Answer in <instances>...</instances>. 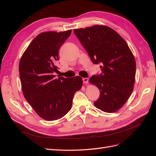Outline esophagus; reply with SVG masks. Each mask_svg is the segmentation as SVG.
Returning <instances> with one entry per match:
<instances>
[{
	"mask_svg": "<svg viewBox=\"0 0 156 156\" xmlns=\"http://www.w3.org/2000/svg\"><path fill=\"white\" fill-rule=\"evenodd\" d=\"M83 81L84 84H87L88 82V78H83Z\"/></svg>",
	"mask_w": 156,
	"mask_h": 156,
	"instance_id": "esophagus-1",
	"label": "esophagus"
}]
</instances>
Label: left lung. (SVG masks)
I'll list each match as a JSON object with an SVG mask.
<instances>
[{
  "label": "left lung",
  "instance_id": "8db88e82",
  "mask_svg": "<svg viewBox=\"0 0 156 156\" xmlns=\"http://www.w3.org/2000/svg\"><path fill=\"white\" fill-rule=\"evenodd\" d=\"M73 32L92 62L101 64V73L90 78L100 92L94 105L106 112H116L133 91L136 72L133 53L126 41L110 27L94 25Z\"/></svg>",
  "mask_w": 156,
  "mask_h": 156
}]
</instances>
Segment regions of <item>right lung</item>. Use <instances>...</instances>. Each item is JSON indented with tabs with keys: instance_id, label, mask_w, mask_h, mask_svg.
<instances>
[{
	"instance_id": "1",
	"label": "right lung",
	"mask_w": 156,
	"mask_h": 156,
	"mask_svg": "<svg viewBox=\"0 0 156 156\" xmlns=\"http://www.w3.org/2000/svg\"><path fill=\"white\" fill-rule=\"evenodd\" d=\"M65 32H46L37 35L22 55L19 72L23 95L44 120L63 117L70 111L75 93L81 89L82 78H55L61 46L71 35Z\"/></svg>"
}]
</instances>
